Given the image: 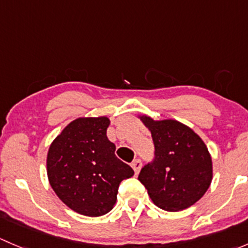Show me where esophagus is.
I'll list each match as a JSON object with an SVG mask.
<instances>
[{"mask_svg":"<svg viewBox=\"0 0 248 248\" xmlns=\"http://www.w3.org/2000/svg\"><path fill=\"white\" fill-rule=\"evenodd\" d=\"M141 161L140 159H136V161H133V163H132V168H133V170L136 174H138V172L140 171V169H141Z\"/></svg>","mask_w":248,"mask_h":248,"instance_id":"1","label":"esophagus"}]
</instances>
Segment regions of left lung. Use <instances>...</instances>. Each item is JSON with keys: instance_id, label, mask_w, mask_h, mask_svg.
<instances>
[{"instance_id": "8db88e82", "label": "left lung", "mask_w": 248, "mask_h": 248, "mask_svg": "<svg viewBox=\"0 0 248 248\" xmlns=\"http://www.w3.org/2000/svg\"><path fill=\"white\" fill-rule=\"evenodd\" d=\"M151 131L155 157L138 180L161 209L180 211L197 202L212 180V161L206 145L189 127L175 120L140 117Z\"/></svg>"}]
</instances>
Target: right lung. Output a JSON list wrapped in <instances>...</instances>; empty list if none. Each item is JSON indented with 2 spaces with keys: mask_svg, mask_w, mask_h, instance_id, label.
Wrapping results in <instances>:
<instances>
[{
  "mask_svg": "<svg viewBox=\"0 0 248 248\" xmlns=\"http://www.w3.org/2000/svg\"><path fill=\"white\" fill-rule=\"evenodd\" d=\"M108 117H81L68 124L50 145L47 177L60 199L73 211L90 217L112 209L121 181L134 171L115 155L109 141Z\"/></svg>",
  "mask_w": 248,
  "mask_h": 248,
  "instance_id": "obj_1",
  "label": "right lung"
}]
</instances>
